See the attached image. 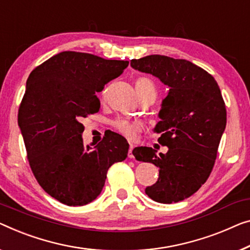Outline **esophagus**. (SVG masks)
I'll use <instances>...</instances> for the list:
<instances>
[{
  "label": "esophagus",
  "mask_w": 250,
  "mask_h": 250,
  "mask_svg": "<svg viewBox=\"0 0 250 250\" xmlns=\"http://www.w3.org/2000/svg\"><path fill=\"white\" fill-rule=\"evenodd\" d=\"M132 150H133V145L131 144V145H130V148H129V151H128V157H129V158H133Z\"/></svg>",
  "instance_id": "1"
}]
</instances>
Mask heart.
Instances as JSON below:
<instances>
[{
  "label": "heart",
  "mask_w": 250,
  "mask_h": 250,
  "mask_svg": "<svg viewBox=\"0 0 250 250\" xmlns=\"http://www.w3.org/2000/svg\"><path fill=\"white\" fill-rule=\"evenodd\" d=\"M136 88H137L138 95L143 94V93L148 92V91L154 92L156 94L155 85L151 82V80H149L148 77H139V78H138V80L136 81ZM114 126L117 128L119 132H121L122 135L130 138V139L135 138L136 135H137L138 126L135 124V122H132V121L118 120L114 124Z\"/></svg>",
  "instance_id": "obj_1"
}]
</instances>
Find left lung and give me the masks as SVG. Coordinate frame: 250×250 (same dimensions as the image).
<instances>
[{
  "instance_id": "1",
  "label": "left lung",
  "mask_w": 250,
  "mask_h": 250,
  "mask_svg": "<svg viewBox=\"0 0 250 250\" xmlns=\"http://www.w3.org/2000/svg\"><path fill=\"white\" fill-rule=\"evenodd\" d=\"M131 67L156 76L169 87L163 100L154 131L168 147L156 155L150 147H137V161L154 164L159 177L145 189L159 203L183 201L206 183L213 168L227 125L226 104L213 76L185 59L150 55L131 59Z\"/></svg>"
}]
</instances>
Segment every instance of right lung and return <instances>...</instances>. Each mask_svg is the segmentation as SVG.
I'll return each instance as SVG.
<instances>
[{"label": "right lung", "mask_w": 250, "mask_h": 250, "mask_svg": "<svg viewBox=\"0 0 250 250\" xmlns=\"http://www.w3.org/2000/svg\"><path fill=\"white\" fill-rule=\"evenodd\" d=\"M126 61L62 51L30 73L18 124L28 161L39 185L69 207L95 200L107 169L125 161L129 144L112 133L85 146L82 119L100 110L96 92L124 73Z\"/></svg>", "instance_id": "obj_1"}]
</instances>
